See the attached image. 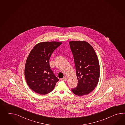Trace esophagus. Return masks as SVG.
I'll return each mask as SVG.
<instances>
[{
	"label": "esophagus",
	"mask_w": 125,
	"mask_h": 125,
	"mask_svg": "<svg viewBox=\"0 0 125 125\" xmlns=\"http://www.w3.org/2000/svg\"><path fill=\"white\" fill-rule=\"evenodd\" d=\"M61 80L62 81H66V80H67V78H66V77H64L63 78L61 79Z\"/></svg>",
	"instance_id": "esophagus-1"
}]
</instances>
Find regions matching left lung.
<instances>
[{
  "mask_svg": "<svg viewBox=\"0 0 125 125\" xmlns=\"http://www.w3.org/2000/svg\"><path fill=\"white\" fill-rule=\"evenodd\" d=\"M70 49L73 55L78 80L76 88H72L79 96L88 94L95 88L100 76L98 58L93 47L85 41H71Z\"/></svg>",
  "mask_w": 125,
  "mask_h": 125,
  "instance_id": "left-lung-1",
  "label": "left lung"
}]
</instances>
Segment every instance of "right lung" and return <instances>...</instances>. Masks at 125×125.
<instances>
[{"label":"right lung","instance_id":"obj_1","mask_svg":"<svg viewBox=\"0 0 125 125\" xmlns=\"http://www.w3.org/2000/svg\"><path fill=\"white\" fill-rule=\"evenodd\" d=\"M62 43L52 42L37 44L31 50L25 67V77L29 88L40 94L52 92L59 81L51 69L52 53Z\"/></svg>","mask_w":125,"mask_h":125}]
</instances>
